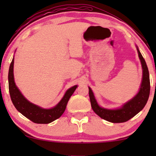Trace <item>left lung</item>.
Wrapping results in <instances>:
<instances>
[{"label":"left lung","mask_w":156,"mask_h":156,"mask_svg":"<svg viewBox=\"0 0 156 156\" xmlns=\"http://www.w3.org/2000/svg\"><path fill=\"white\" fill-rule=\"evenodd\" d=\"M139 57L140 58L141 66L143 69V78L141 81V88L139 92L132 100L128 101L119 109L116 110H109L101 108L98 105L96 102L92 89L89 87V95L90 98L91 105L94 112L105 120L114 123L125 122L136 115L145 106L147 102L148 101L150 91V82L149 71L145 60L143 58L140 51L137 48Z\"/></svg>","instance_id":"1"}]
</instances>
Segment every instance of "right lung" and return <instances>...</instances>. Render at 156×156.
Segmentation results:
<instances>
[{
  "label": "right lung",
  "mask_w": 156,
  "mask_h": 156,
  "mask_svg": "<svg viewBox=\"0 0 156 156\" xmlns=\"http://www.w3.org/2000/svg\"><path fill=\"white\" fill-rule=\"evenodd\" d=\"M14 58L11 62L9 70V90L14 105L23 116L37 124H48L59 118L65 111L69 98L75 92L77 86L71 87L66 92L59 103L54 108L44 109L28 101L16 87L13 74Z\"/></svg>",
  "instance_id": "obj_1"
}]
</instances>
